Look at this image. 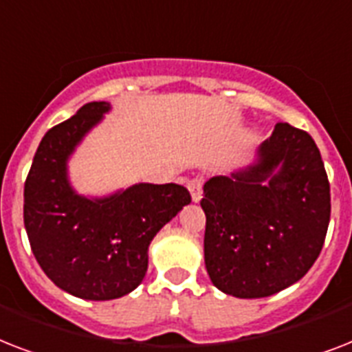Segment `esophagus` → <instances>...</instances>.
<instances>
[{
	"mask_svg": "<svg viewBox=\"0 0 352 352\" xmlns=\"http://www.w3.org/2000/svg\"><path fill=\"white\" fill-rule=\"evenodd\" d=\"M188 190L192 193L193 203H199L203 199V181L201 179H192L188 182Z\"/></svg>",
	"mask_w": 352,
	"mask_h": 352,
	"instance_id": "obj_1",
	"label": "esophagus"
}]
</instances>
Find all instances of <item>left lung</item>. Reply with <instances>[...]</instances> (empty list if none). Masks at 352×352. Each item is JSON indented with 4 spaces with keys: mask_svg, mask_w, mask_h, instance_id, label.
Returning a JSON list of instances; mask_svg holds the SVG:
<instances>
[{
    "mask_svg": "<svg viewBox=\"0 0 352 352\" xmlns=\"http://www.w3.org/2000/svg\"><path fill=\"white\" fill-rule=\"evenodd\" d=\"M204 265L228 296L267 298L300 281L322 252L331 186L316 142L279 122L252 164L206 181Z\"/></svg>",
    "mask_w": 352,
    "mask_h": 352,
    "instance_id": "8db88e82",
    "label": "left lung"
}]
</instances>
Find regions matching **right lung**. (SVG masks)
<instances>
[{"instance_id": "obj_1", "label": "right lung", "mask_w": 352, "mask_h": 352, "mask_svg": "<svg viewBox=\"0 0 352 352\" xmlns=\"http://www.w3.org/2000/svg\"><path fill=\"white\" fill-rule=\"evenodd\" d=\"M111 111L89 102L41 138L25 181L23 223L47 278L69 294L117 300L142 283L157 232L192 203L184 186L138 182L106 197L80 195L67 162L87 133Z\"/></svg>"}]
</instances>
